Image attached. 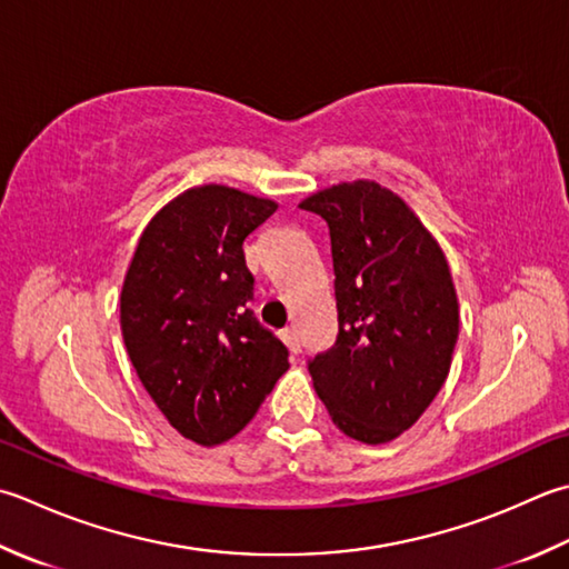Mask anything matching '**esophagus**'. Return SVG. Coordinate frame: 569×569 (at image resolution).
Listing matches in <instances>:
<instances>
[{"mask_svg": "<svg viewBox=\"0 0 569 569\" xmlns=\"http://www.w3.org/2000/svg\"><path fill=\"white\" fill-rule=\"evenodd\" d=\"M281 338H283V342L288 345V350H291V352H300V336H298L296 328H283V330H281Z\"/></svg>", "mask_w": 569, "mask_h": 569, "instance_id": "obj_1", "label": "esophagus"}]
</instances>
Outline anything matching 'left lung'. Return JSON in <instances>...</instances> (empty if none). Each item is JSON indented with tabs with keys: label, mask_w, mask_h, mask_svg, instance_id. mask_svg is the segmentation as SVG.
I'll use <instances>...</instances> for the list:
<instances>
[{
	"label": "left lung",
	"mask_w": 569,
	"mask_h": 569,
	"mask_svg": "<svg viewBox=\"0 0 569 569\" xmlns=\"http://www.w3.org/2000/svg\"><path fill=\"white\" fill-rule=\"evenodd\" d=\"M300 209L330 229L338 306V338L308 372L332 425L387 443L447 382L459 338L449 263L415 211L377 182L322 189Z\"/></svg>",
	"instance_id": "8db88e82"
}]
</instances>
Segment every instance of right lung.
<instances>
[{
  "instance_id": "add662e5",
  "label": "right lung",
  "mask_w": 569,
  "mask_h": 569,
  "mask_svg": "<svg viewBox=\"0 0 569 569\" xmlns=\"http://www.w3.org/2000/svg\"><path fill=\"white\" fill-rule=\"evenodd\" d=\"M276 211L271 199L204 184L142 231L120 293L122 340L167 421L202 447L253 419L288 350L253 316L243 241Z\"/></svg>"
}]
</instances>
